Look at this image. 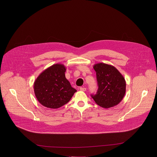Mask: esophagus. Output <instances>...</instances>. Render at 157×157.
<instances>
[{"label":"esophagus","mask_w":157,"mask_h":157,"mask_svg":"<svg viewBox=\"0 0 157 157\" xmlns=\"http://www.w3.org/2000/svg\"><path fill=\"white\" fill-rule=\"evenodd\" d=\"M79 89H80L81 91H84V92L86 90V88H85V87H80Z\"/></svg>","instance_id":"esophagus-1"}]
</instances>
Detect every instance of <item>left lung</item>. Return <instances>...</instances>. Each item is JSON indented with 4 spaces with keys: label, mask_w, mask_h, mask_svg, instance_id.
<instances>
[{
    "label": "left lung",
    "mask_w": 157,
    "mask_h": 157,
    "mask_svg": "<svg viewBox=\"0 0 157 157\" xmlns=\"http://www.w3.org/2000/svg\"><path fill=\"white\" fill-rule=\"evenodd\" d=\"M96 71L98 89L95 95H91L95 103L104 108L117 105L126 92V81L123 75L113 65L104 63L93 67Z\"/></svg>",
    "instance_id": "1"
}]
</instances>
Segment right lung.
Segmentation results:
<instances>
[{
    "label": "right lung",
    "instance_id": "1",
    "mask_svg": "<svg viewBox=\"0 0 157 157\" xmlns=\"http://www.w3.org/2000/svg\"><path fill=\"white\" fill-rule=\"evenodd\" d=\"M66 67L54 64L41 72L35 79L33 89L37 100L43 106L57 109L67 103L77 91L65 75Z\"/></svg>",
    "mask_w": 157,
    "mask_h": 157
}]
</instances>
